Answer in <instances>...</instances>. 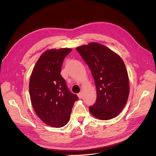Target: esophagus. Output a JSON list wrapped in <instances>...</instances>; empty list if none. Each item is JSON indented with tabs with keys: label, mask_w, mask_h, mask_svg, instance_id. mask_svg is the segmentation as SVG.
<instances>
[{
	"label": "esophagus",
	"mask_w": 156,
	"mask_h": 156,
	"mask_svg": "<svg viewBox=\"0 0 156 156\" xmlns=\"http://www.w3.org/2000/svg\"><path fill=\"white\" fill-rule=\"evenodd\" d=\"M78 98H79L80 99H82V97H83V94H82V92L78 93Z\"/></svg>",
	"instance_id": "esophagus-1"
}]
</instances>
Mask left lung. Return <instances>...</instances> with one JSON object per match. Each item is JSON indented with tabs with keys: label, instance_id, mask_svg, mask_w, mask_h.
I'll use <instances>...</instances> for the list:
<instances>
[{
	"label": "left lung",
	"instance_id": "obj_1",
	"mask_svg": "<svg viewBox=\"0 0 156 156\" xmlns=\"http://www.w3.org/2000/svg\"><path fill=\"white\" fill-rule=\"evenodd\" d=\"M76 50L88 64L96 84L97 98L94 104L89 107L90 112L102 120L117 116L126 106L129 92L124 62L98 43L81 46Z\"/></svg>",
	"mask_w": 156,
	"mask_h": 156
}]
</instances>
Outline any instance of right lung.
<instances>
[{
	"label": "right lung",
	"instance_id": "1",
	"mask_svg": "<svg viewBox=\"0 0 156 156\" xmlns=\"http://www.w3.org/2000/svg\"><path fill=\"white\" fill-rule=\"evenodd\" d=\"M70 48L46 50L32 70L29 92L36 114L47 125L61 128L68 122L78 96L69 91L60 75L64 58Z\"/></svg>",
	"mask_w": 156,
	"mask_h": 156
}]
</instances>
